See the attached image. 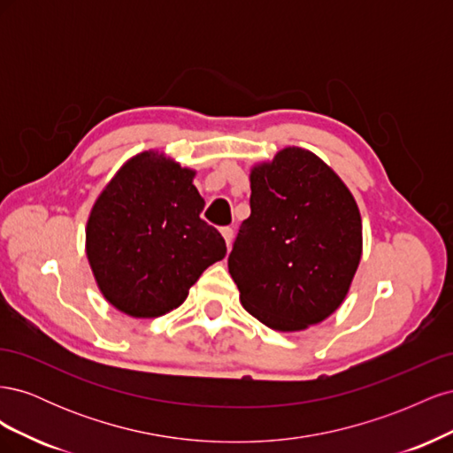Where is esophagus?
Returning <instances> with one entry per match:
<instances>
[{
    "mask_svg": "<svg viewBox=\"0 0 453 453\" xmlns=\"http://www.w3.org/2000/svg\"><path fill=\"white\" fill-rule=\"evenodd\" d=\"M221 234H223V238H225V242H226V248H230V245H232V238H234V230L228 228V226H223V228H221Z\"/></svg>",
    "mask_w": 453,
    "mask_h": 453,
    "instance_id": "34e87169",
    "label": "esophagus"
}]
</instances>
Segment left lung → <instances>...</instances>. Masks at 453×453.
Segmentation results:
<instances>
[{"instance_id": "1", "label": "left lung", "mask_w": 453, "mask_h": 453, "mask_svg": "<svg viewBox=\"0 0 453 453\" xmlns=\"http://www.w3.org/2000/svg\"><path fill=\"white\" fill-rule=\"evenodd\" d=\"M251 215L228 255L240 303L266 326L298 333L344 303L363 255L359 205L340 175L303 147L255 162Z\"/></svg>"}]
</instances>
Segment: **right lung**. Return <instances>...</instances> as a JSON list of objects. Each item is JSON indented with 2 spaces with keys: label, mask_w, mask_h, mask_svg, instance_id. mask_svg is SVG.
Masks as SVG:
<instances>
[{
  "label": "right lung",
  "mask_w": 453,
  "mask_h": 453,
  "mask_svg": "<svg viewBox=\"0 0 453 453\" xmlns=\"http://www.w3.org/2000/svg\"><path fill=\"white\" fill-rule=\"evenodd\" d=\"M196 170L164 150L128 158L96 198L85 250L100 293L120 313L155 319L185 303L202 272L226 255L203 223Z\"/></svg>",
  "instance_id": "1"
}]
</instances>
